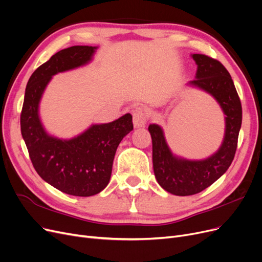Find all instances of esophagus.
<instances>
[{
  "label": "esophagus",
  "instance_id": "1",
  "mask_svg": "<svg viewBox=\"0 0 262 262\" xmlns=\"http://www.w3.org/2000/svg\"><path fill=\"white\" fill-rule=\"evenodd\" d=\"M133 118H134L133 120L134 126L136 128L144 127L147 122V119H149V113H147V111L142 107H136L133 111Z\"/></svg>",
  "mask_w": 262,
  "mask_h": 262
}]
</instances>
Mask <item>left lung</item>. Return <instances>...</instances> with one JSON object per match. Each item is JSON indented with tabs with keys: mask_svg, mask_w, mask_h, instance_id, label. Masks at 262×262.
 Masks as SVG:
<instances>
[{
	"mask_svg": "<svg viewBox=\"0 0 262 262\" xmlns=\"http://www.w3.org/2000/svg\"><path fill=\"white\" fill-rule=\"evenodd\" d=\"M197 65L195 79L186 85L210 94L225 116V134L219 150L207 158L187 159L172 153L164 129L150 124L153 169L157 183L176 196L195 195L212 185L231 165L242 124V106L230 74L224 65L204 54H191Z\"/></svg>",
	"mask_w": 262,
	"mask_h": 262,
	"instance_id": "8db88e82",
	"label": "left lung"
}]
</instances>
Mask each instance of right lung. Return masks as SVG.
<instances>
[{
	"label": "right lung",
	"mask_w": 262,
	"mask_h": 262,
	"mask_svg": "<svg viewBox=\"0 0 262 262\" xmlns=\"http://www.w3.org/2000/svg\"><path fill=\"white\" fill-rule=\"evenodd\" d=\"M98 47L73 46L53 54L30 77L20 117L21 134L39 177L65 194L89 197L109 183L122 139L133 126L130 113L110 123L92 124L73 138H59L43 127L39 117L42 94L54 75L92 62Z\"/></svg>",
	"instance_id": "obj_1"
}]
</instances>
